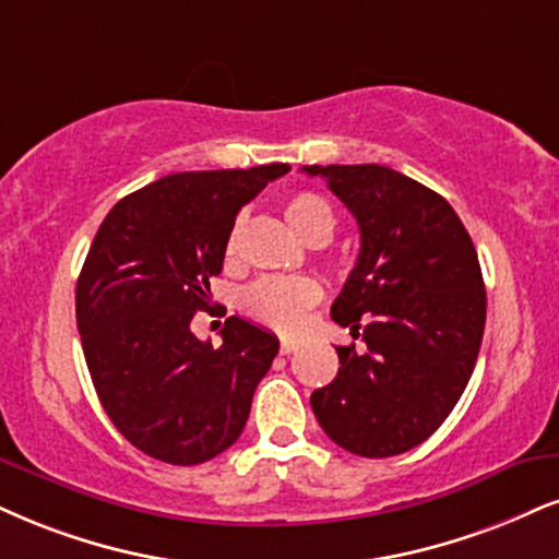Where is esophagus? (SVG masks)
<instances>
[{"label":"esophagus","instance_id":"34e87169","mask_svg":"<svg viewBox=\"0 0 559 559\" xmlns=\"http://www.w3.org/2000/svg\"><path fill=\"white\" fill-rule=\"evenodd\" d=\"M295 349H298V342H293V340H282L280 342V353L282 355H293Z\"/></svg>","mask_w":559,"mask_h":559}]
</instances>
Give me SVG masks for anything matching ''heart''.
Here are the masks:
<instances>
[{"mask_svg":"<svg viewBox=\"0 0 559 559\" xmlns=\"http://www.w3.org/2000/svg\"><path fill=\"white\" fill-rule=\"evenodd\" d=\"M285 217L306 240L326 238L334 230L332 206L313 191H300L285 202ZM240 223L225 238V259H236ZM321 300V285L311 277H261L240 293V308L253 321L282 334H295Z\"/></svg>","mask_w":559,"mask_h":559,"instance_id":"b5f03b06","label":"heart"}]
</instances>
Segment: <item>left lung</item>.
I'll return each instance as SVG.
<instances>
[{
    "mask_svg": "<svg viewBox=\"0 0 559 559\" xmlns=\"http://www.w3.org/2000/svg\"><path fill=\"white\" fill-rule=\"evenodd\" d=\"M360 227V257L332 319L362 334L336 347L342 368L311 394L344 451L399 456L432 436L477 362L487 293L469 233L443 197L385 165H306Z\"/></svg>",
    "mask_w": 559,
    "mask_h": 559,
    "instance_id": "left-lung-1",
    "label": "left lung"
}]
</instances>
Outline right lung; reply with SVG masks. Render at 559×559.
<instances>
[{
	"instance_id": "1",
	"label": "right lung",
	"mask_w": 559,
	"mask_h": 559,
	"mask_svg": "<svg viewBox=\"0 0 559 559\" xmlns=\"http://www.w3.org/2000/svg\"><path fill=\"white\" fill-rule=\"evenodd\" d=\"M287 170L165 176L116 202L95 233L74 293L82 353L106 415L147 456L204 464L243 432L280 340L230 316L212 347L191 319L210 306L240 206Z\"/></svg>"
}]
</instances>
